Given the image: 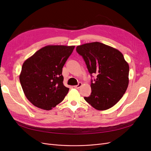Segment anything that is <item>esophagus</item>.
<instances>
[{"instance_id": "esophagus-1", "label": "esophagus", "mask_w": 151, "mask_h": 151, "mask_svg": "<svg viewBox=\"0 0 151 151\" xmlns=\"http://www.w3.org/2000/svg\"><path fill=\"white\" fill-rule=\"evenodd\" d=\"M82 85H83V84H82L81 83H79L78 84L76 85V86H74V88H76V89H79V88H80L82 86Z\"/></svg>"}]
</instances>
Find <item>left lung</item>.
<instances>
[{
	"label": "left lung",
	"mask_w": 151,
	"mask_h": 151,
	"mask_svg": "<svg viewBox=\"0 0 151 151\" xmlns=\"http://www.w3.org/2000/svg\"><path fill=\"white\" fill-rule=\"evenodd\" d=\"M89 72L97 75L91 81V94L84 99L98 110L113 107L122 98L129 83V65L119 50L100 42L79 45Z\"/></svg>",
	"instance_id": "1"
}]
</instances>
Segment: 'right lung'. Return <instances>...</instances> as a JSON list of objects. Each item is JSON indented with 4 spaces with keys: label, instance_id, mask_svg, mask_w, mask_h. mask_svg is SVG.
Returning <instances> with one entry per match:
<instances>
[{
    "label": "right lung",
    "instance_id": "add662e5",
    "mask_svg": "<svg viewBox=\"0 0 151 151\" xmlns=\"http://www.w3.org/2000/svg\"><path fill=\"white\" fill-rule=\"evenodd\" d=\"M75 46L47 45L24 61L19 75L23 92L34 106L50 110L68 92L63 84L62 68Z\"/></svg>",
    "mask_w": 151,
    "mask_h": 151
}]
</instances>
